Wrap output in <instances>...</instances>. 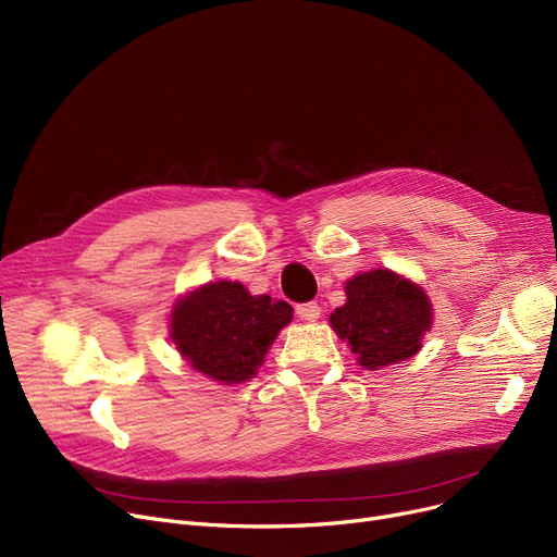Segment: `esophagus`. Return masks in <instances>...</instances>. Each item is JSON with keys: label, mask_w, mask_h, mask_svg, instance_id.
I'll return each instance as SVG.
<instances>
[{"label": "esophagus", "mask_w": 557, "mask_h": 557, "mask_svg": "<svg viewBox=\"0 0 557 557\" xmlns=\"http://www.w3.org/2000/svg\"><path fill=\"white\" fill-rule=\"evenodd\" d=\"M296 313L300 320H309V323H313L315 318H320V307H318V302H305V305L296 307Z\"/></svg>", "instance_id": "esophagus-1"}]
</instances>
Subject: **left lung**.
I'll list each match as a JSON object with an SVG mask.
<instances>
[{"mask_svg":"<svg viewBox=\"0 0 557 557\" xmlns=\"http://www.w3.org/2000/svg\"><path fill=\"white\" fill-rule=\"evenodd\" d=\"M345 296V305L330 315V325L363 368L379 370L420 352L433 309L416 282L376 269L347 280Z\"/></svg>","mask_w":557,"mask_h":557,"instance_id":"8db88e82","label":"left lung"}]
</instances>
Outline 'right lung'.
Here are the masks:
<instances>
[{
  "mask_svg": "<svg viewBox=\"0 0 557 557\" xmlns=\"http://www.w3.org/2000/svg\"><path fill=\"white\" fill-rule=\"evenodd\" d=\"M294 309L271 296H250L242 282H210L171 311V341L183 359L214 382L242 384L263 366Z\"/></svg>",
  "mask_w": 557,
  "mask_h": 557,
  "instance_id": "obj_1",
  "label": "right lung"
}]
</instances>
